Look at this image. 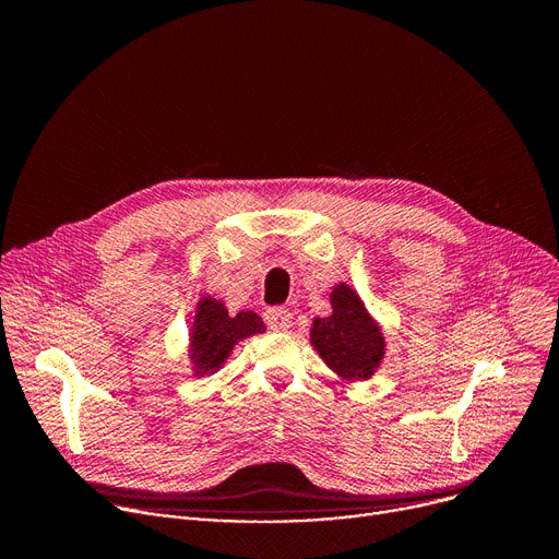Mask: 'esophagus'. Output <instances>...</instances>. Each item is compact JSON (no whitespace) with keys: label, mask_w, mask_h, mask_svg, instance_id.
Segmentation results:
<instances>
[{"label":"esophagus","mask_w":559,"mask_h":559,"mask_svg":"<svg viewBox=\"0 0 559 559\" xmlns=\"http://www.w3.org/2000/svg\"><path fill=\"white\" fill-rule=\"evenodd\" d=\"M264 322L272 331H287L293 326V312L285 310V308H270L264 312Z\"/></svg>","instance_id":"34e87169"}]
</instances>
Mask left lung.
<instances>
[{"label":"left lung","instance_id":"left-lung-1","mask_svg":"<svg viewBox=\"0 0 559 559\" xmlns=\"http://www.w3.org/2000/svg\"><path fill=\"white\" fill-rule=\"evenodd\" d=\"M329 318H318L310 343L326 366L347 381L370 379L383 358L385 340L358 295L345 283L333 287Z\"/></svg>","mask_w":559,"mask_h":559}]
</instances>
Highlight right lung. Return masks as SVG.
Returning <instances> with one entry per match:
<instances>
[{"mask_svg":"<svg viewBox=\"0 0 559 559\" xmlns=\"http://www.w3.org/2000/svg\"><path fill=\"white\" fill-rule=\"evenodd\" d=\"M197 308L199 310L197 318H193L189 349V358L193 360V372L197 374L216 372L224 366L239 340L264 331V322L253 310H241L230 318L226 306L212 297H203Z\"/></svg>","mask_w":559,"mask_h":559,"instance_id":"right-lung-1","label":"right lung"}]
</instances>
